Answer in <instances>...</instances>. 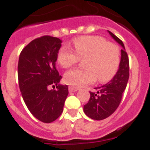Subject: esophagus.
Returning <instances> with one entry per match:
<instances>
[{
  "mask_svg": "<svg viewBox=\"0 0 150 150\" xmlns=\"http://www.w3.org/2000/svg\"><path fill=\"white\" fill-rule=\"evenodd\" d=\"M68 90L70 92H72V91H76L79 90V88H76V87H74V86H69L68 87Z\"/></svg>",
  "mask_w": 150,
  "mask_h": 150,
  "instance_id": "1",
  "label": "esophagus"
}]
</instances>
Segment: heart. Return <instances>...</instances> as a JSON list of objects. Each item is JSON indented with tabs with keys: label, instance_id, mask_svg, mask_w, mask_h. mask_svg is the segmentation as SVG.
Here are the masks:
<instances>
[{
	"label": "heart",
	"instance_id": "obj_1",
	"mask_svg": "<svg viewBox=\"0 0 150 150\" xmlns=\"http://www.w3.org/2000/svg\"><path fill=\"white\" fill-rule=\"evenodd\" d=\"M74 50L62 46L57 54V62L64 68H68L80 59H84L86 68H74L65 73L64 80L74 87H81L98 79L100 83L109 82L120 68V47L107 42L100 36L85 35L74 38Z\"/></svg>",
	"mask_w": 150,
	"mask_h": 150
}]
</instances>
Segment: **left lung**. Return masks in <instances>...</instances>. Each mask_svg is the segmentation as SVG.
<instances>
[{"mask_svg": "<svg viewBox=\"0 0 150 150\" xmlns=\"http://www.w3.org/2000/svg\"><path fill=\"white\" fill-rule=\"evenodd\" d=\"M109 33L122 46L121 62L117 73L109 83L95 88L96 91H89V100L84 105L83 110L87 116L95 120H104L116 111L122 98L123 91L126 88L129 78V60L124 44L112 32Z\"/></svg>", "mask_w": 150, "mask_h": 150, "instance_id": "obj_1", "label": "left lung"}]
</instances>
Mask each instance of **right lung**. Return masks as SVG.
I'll return each instance as SVG.
<instances>
[{
  "instance_id": "1",
  "label": "right lung",
  "mask_w": 150,
  "mask_h": 150,
  "mask_svg": "<svg viewBox=\"0 0 150 150\" xmlns=\"http://www.w3.org/2000/svg\"><path fill=\"white\" fill-rule=\"evenodd\" d=\"M61 43L59 38L42 36L30 42L18 59V85L24 101L31 114L45 123L61 116L68 95V86L59 84L62 76L55 67ZM55 85L57 90L48 89Z\"/></svg>"
}]
</instances>
